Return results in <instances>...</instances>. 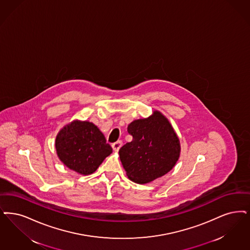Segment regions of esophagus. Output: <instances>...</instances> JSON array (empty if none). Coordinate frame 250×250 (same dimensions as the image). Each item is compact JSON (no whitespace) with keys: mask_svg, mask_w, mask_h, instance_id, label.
Returning <instances> with one entry per match:
<instances>
[{"mask_svg":"<svg viewBox=\"0 0 250 250\" xmlns=\"http://www.w3.org/2000/svg\"><path fill=\"white\" fill-rule=\"evenodd\" d=\"M122 141L119 140V141H116V142H114L111 146H112V149L114 151H118V150H120L121 147H122Z\"/></svg>","mask_w":250,"mask_h":250,"instance_id":"34e87169","label":"esophagus"}]
</instances>
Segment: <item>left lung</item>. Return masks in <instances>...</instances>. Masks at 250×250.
<instances>
[{"label": "left lung", "mask_w": 250, "mask_h": 250, "mask_svg": "<svg viewBox=\"0 0 250 250\" xmlns=\"http://www.w3.org/2000/svg\"><path fill=\"white\" fill-rule=\"evenodd\" d=\"M127 132L133 140L121 148L119 155L130 180L146 184L175 167L180 158V139L159 110L148 118L131 122Z\"/></svg>", "instance_id": "8db88e82"}]
</instances>
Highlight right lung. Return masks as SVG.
<instances>
[{
	"label": "right lung",
	"instance_id": "1",
	"mask_svg": "<svg viewBox=\"0 0 250 250\" xmlns=\"http://www.w3.org/2000/svg\"><path fill=\"white\" fill-rule=\"evenodd\" d=\"M55 146L60 160L81 175H90L112 152L97 125L88 121L74 120L60 129Z\"/></svg>",
	"mask_w": 250,
	"mask_h": 250
}]
</instances>
